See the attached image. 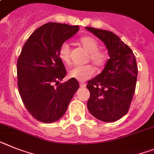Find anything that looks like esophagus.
I'll return each instance as SVG.
<instances>
[{
	"mask_svg": "<svg viewBox=\"0 0 154 154\" xmlns=\"http://www.w3.org/2000/svg\"><path fill=\"white\" fill-rule=\"evenodd\" d=\"M79 86L81 88H84V87H86V84L84 83V82H80Z\"/></svg>",
	"mask_w": 154,
	"mask_h": 154,
	"instance_id": "esophagus-1",
	"label": "esophagus"
}]
</instances>
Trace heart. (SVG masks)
Wrapping results in <instances>:
<instances>
[{"mask_svg":"<svg viewBox=\"0 0 154 154\" xmlns=\"http://www.w3.org/2000/svg\"><path fill=\"white\" fill-rule=\"evenodd\" d=\"M80 43L87 50L89 60L97 68H101L107 62V54L104 51L99 48V43L97 39L91 36H84L79 39ZM58 56L65 64L70 63V47L66 42H64L58 48ZM94 74V68L90 64L82 66H75L69 71V76L80 81H85L91 78Z\"/></svg>","mask_w":154,"mask_h":154,"instance_id":"b5f03b06","label":"heart"}]
</instances>
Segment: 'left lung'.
Masks as SVG:
<instances>
[{"mask_svg":"<svg viewBox=\"0 0 154 154\" xmlns=\"http://www.w3.org/2000/svg\"><path fill=\"white\" fill-rule=\"evenodd\" d=\"M86 29L104 43L110 56L103 72L88 82V110L99 120L115 122L128 113L135 93L138 75L136 56L112 32Z\"/></svg>","mask_w":154,"mask_h":154,"instance_id":"obj_1","label":"left lung"}]
</instances>
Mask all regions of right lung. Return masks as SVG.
Returning a JSON list of instances; mask_svg holds the SVG:
<instances>
[{"mask_svg":"<svg viewBox=\"0 0 154 154\" xmlns=\"http://www.w3.org/2000/svg\"><path fill=\"white\" fill-rule=\"evenodd\" d=\"M79 29L78 26L49 22L35 30L22 47L17 61L18 91L37 121L51 123L60 119L79 87L75 79L59 83L67 71L58 56L60 45Z\"/></svg>","mask_w":154,"mask_h":154,"instance_id":"right-lung-1","label":"right lung"}]
</instances>
